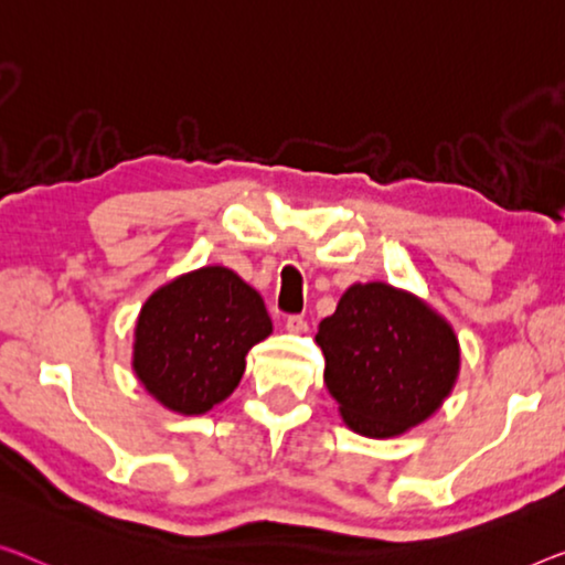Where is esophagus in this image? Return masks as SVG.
<instances>
[{
    "mask_svg": "<svg viewBox=\"0 0 565 565\" xmlns=\"http://www.w3.org/2000/svg\"><path fill=\"white\" fill-rule=\"evenodd\" d=\"M286 330H289L291 334H305L309 330V324L301 315H289L286 317Z\"/></svg>",
    "mask_w": 565,
    "mask_h": 565,
    "instance_id": "obj_1",
    "label": "esophagus"
}]
</instances>
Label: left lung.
<instances>
[{
  "instance_id": "1",
  "label": "left lung",
  "mask_w": 565,
  "mask_h": 565,
  "mask_svg": "<svg viewBox=\"0 0 565 565\" xmlns=\"http://www.w3.org/2000/svg\"><path fill=\"white\" fill-rule=\"evenodd\" d=\"M324 383L352 431L388 439L436 414L459 375V342L441 315L391 284H352L319 322Z\"/></svg>"
}]
</instances>
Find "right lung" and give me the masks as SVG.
I'll use <instances>...</instances> for the list:
<instances>
[{
    "mask_svg": "<svg viewBox=\"0 0 565 565\" xmlns=\"http://www.w3.org/2000/svg\"><path fill=\"white\" fill-rule=\"evenodd\" d=\"M271 334L260 294L225 266L177 276L141 307L134 373L170 411L200 416L228 398L246 355Z\"/></svg>",
    "mask_w": 565,
    "mask_h": 565,
    "instance_id": "add662e5",
    "label": "right lung"
}]
</instances>
